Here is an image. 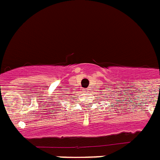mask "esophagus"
<instances>
[{
    "instance_id": "1",
    "label": "esophagus",
    "mask_w": 160,
    "mask_h": 160,
    "mask_svg": "<svg viewBox=\"0 0 160 160\" xmlns=\"http://www.w3.org/2000/svg\"><path fill=\"white\" fill-rule=\"evenodd\" d=\"M84 91H85V93H87V92H88V89H85Z\"/></svg>"
}]
</instances>
